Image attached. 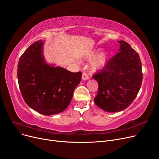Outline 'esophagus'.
Listing matches in <instances>:
<instances>
[{
  "label": "esophagus",
  "mask_w": 159,
  "mask_h": 159,
  "mask_svg": "<svg viewBox=\"0 0 159 159\" xmlns=\"http://www.w3.org/2000/svg\"><path fill=\"white\" fill-rule=\"evenodd\" d=\"M82 79L83 80H86L89 79V77L86 73H82Z\"/></svg>",
  "instance_id": "34e87169"
}]
</instances>
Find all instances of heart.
<instances>
[{
	"label": "heart",
	"mask_w": 159,
	"mask_h": 159,
	"mask_svg": "<svg viewBox=\"0 0 159 159\" xmlns=\"http://www.w3.org/2000/svg\"><path fill=\"white\" fill-rule=\"evenodd\" d=\"M101 51L100 49H95L89 52L86 55L87 59H92V58L96 57L91 61L90 67L93 71H96L101 70L104 67L110 58V53L108 52H102L98 55L97 54Z\"/></svg>",
	"instance_id": "obj_1"
}]
</instances>
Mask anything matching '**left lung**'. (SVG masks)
<instances>
[{"label": "left lung", "mask_w": 159, "mask_h": 159, "mask_svg": "<svg viewBox=\"0 0 159 159\" xmlns=\"http://www.w3.org/2000/svg\"><path fill=\"white\" fill-rule=\"evenodd\" d=\"M120 52L110 59L101 71L93 75L99 88L94 102L108 112L127 108L139 93L142 82L139 55L126 41H118Z\"/></svg>", "instance_id": "left-lung-1"}]
</instances>
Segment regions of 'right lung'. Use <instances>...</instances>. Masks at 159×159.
<instances>
[{"instance_id": "right-lung-1", "label": "right lung", "mask_w": 159, "mask_h": 159, "mask_svg": "<svg viewBox=\"0 0 159 159\" xmlns=\"http://www.w3.org/2000/svg\"><path fill=\"white\" fill-rule=\"evenodd\" d=\"M44 41L32 43L19 58L17 79L25 102L46 116L57 114L70 104L82 73L48 64L43 53Z\"/></svg>"}]
</instances>
